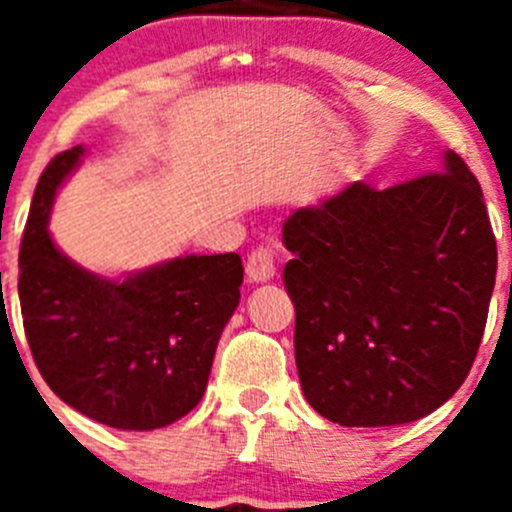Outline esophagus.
I'll use <instances>...</instances> for the list:
<instances>
[{"label": "esophagus", "mask_w": 512, "mask_h": 512, "mask_svg": "<svg viewBox=\"0 0 512 512\" xmlns=\"http://www.w3.org/2000/svg\"><path fill=\"white\" fill-rule=\"evenodd\" d=\"M246 274L248 282H271L277 274V251L274 246H256L248 253L246 261Z\"/></svg>", "instance_id": "34e87169"}]
</instances>
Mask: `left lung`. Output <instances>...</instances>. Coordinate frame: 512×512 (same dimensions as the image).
<instances>
[{
	"mask_svg": "<svg viewBox=\"0 0 512 512\" xmlns=\"http://www.w3.org/2000/svg\"><path fill=\"white\" fill-rule=\"evenodd\" d=\"M302 392L346 428L420 420L467 379L497 243L464 158L390 189L356 182L282 230Z\"/></svg>",
	"mask_w": 512,
	"mask_h": 512,
	"instance_id": "1",
	"label": "left lung"
}]
</instances>
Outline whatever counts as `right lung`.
<instances>
[{"label":"right lung","mask_w":512,"mask_h":512,"mask_svg":"<svg viewBox=\"0 0 512 512\" xmlns=\"http://www.w3.org/2000/svg\"><path fill=\"white\" fill-rule=\"evenodd\" d=\"M84 148L40 174L20 243L25 336L45 384L66 405L120 431H153L202 400L215 348L241 302L238 253L184 256L104 279L51 241L53 194Z\"/></svg>","instance_id":"right-lung-1"}]
</instances>
